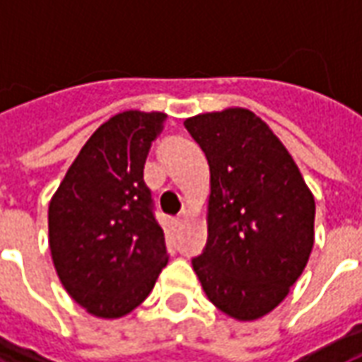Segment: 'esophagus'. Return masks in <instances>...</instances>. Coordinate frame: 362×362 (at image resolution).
I'll return each instance as SVG.
<instances>
[{
  "instance_id": "obj_1",
  "label": "esophagus",
  "mask_w": 362,
  "mask_h": 362,
  "mask_svg": "<svg viewBox=\"0 0 362 362\" xmlns=\"http://www.w3.org/2000/svg\"><path fill=\"white\" fill-rule=\"evenodd\" d=\"M187 214H189V213H187V211H183V213H179L175 216V218H173V223H175L177 226H179V224H183V221H185V218H187Z\"/></svg>"
}]
</instances>
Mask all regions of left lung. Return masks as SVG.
Returning <instances> with one entry per match:
<instances>
[{
	"instance_id": "8db88e82",
	"label": "left lung",
	"mask_w": 362,
	"mask_h": 362,
	"mask_svg": "<svg viewBox=\"0 0 362 362\" xmlns=\"http://www.w3.org/2000/svg\"><path fill=\"white\" fill-rule=\"evenodd\" d=\"M211 169L209 238L193 270L218 310L258 319L280 303L313 248L315 201L288 149L250 110L185 119Z\"/></svg>"
}]
</instances>
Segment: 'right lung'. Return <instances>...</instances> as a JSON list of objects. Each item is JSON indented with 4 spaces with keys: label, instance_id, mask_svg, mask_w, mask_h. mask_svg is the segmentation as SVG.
Wrapping results in <instances>:
<instances>
[{
    "label": "right lung",
    "instance_id": "right-lung-1",
    "mask_svg": "<svg viewBox=\"0 0 362 362\" xmlns=\"http://www.w3.org/2000/svg\"><path fill=\"white\" fill-rule=\"evenodd\" d=\"M161 112H122L84 144L49 205V244L64 290L98 317H122L153 290L169 252L144 181Z\"/></svg>",
    "mask_w": 362,
    "mask_h": 362
}]
</instances>
